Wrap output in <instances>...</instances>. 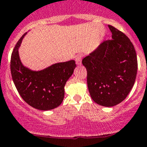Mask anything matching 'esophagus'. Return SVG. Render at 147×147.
<instances>
[{"mask_svg":"<svg viewBox=\"0 0 147 147\" xmlns=\"http://www.w3.org/2000/svg\"><path fill=\"white\" fill-rule=\"evenodd\" d=\"M76 63L77 65H81V61H82V55H78V56H76L75 59Z\"/></svg>","mask_w":147,"mask_h":147,"instance_id":"34e87169","label":"esophagus"}]
</instances>
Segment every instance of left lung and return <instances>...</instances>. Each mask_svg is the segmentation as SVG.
<instances>
[{
    "instance_id": "8db88e82",
    "label": "left lung",
    "mask_w": 147,
    "mask_h": 147,
    "mask_svg": "<svg viewBox=\"0 0 147 147\" xmlns=\"http://www.w3.org/2000/svg\"><path fill=\"white\" fill-rule=\"evenodd\" d=\"M111 40L102 42L82 60L87 84L94 102L107 107L123 101L131 90L137 73L136 51L129 38L109 25Z\"/></svg>"
}]
</instances>
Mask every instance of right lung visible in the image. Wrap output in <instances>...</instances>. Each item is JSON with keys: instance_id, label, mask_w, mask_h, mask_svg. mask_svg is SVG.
Returning a JSON list of instances; mask_svg holds the SVG:
<instances>
[{"instance_id": "right-lung-1", "label": "right lung", "mask_w": 147, "mask_h": 147, "mask_svg": "<svg viewBox=\"0 0 147 147\" xmlns=\"http://www.w3.org/2000/svg\"><path fill=\"white\" fill-rule=\"evenodd\" d=\"M24 36L13 49L11 59L13 81L23 99L36 109L48 111L56 108L64 98V86L76 65L75 61L54 63L40 71L23 65L18 53Z\"/></svg>"}]
</instances>
